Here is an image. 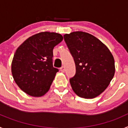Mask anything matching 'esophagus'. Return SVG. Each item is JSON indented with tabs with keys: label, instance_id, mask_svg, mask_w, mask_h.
Masks as SVG:
<instances>
[{
	"label": "esophagus",
	"instance_id": "1",
	"mask_svg": "<svg viewBox=\"0 0 128 128\" xmlns=\"http://www.w3.org/2000/svg\"><path fill=\"white\" fill-rule=\"evenodd\" d=\"M60 71L62 72H65V67H64V66H62V67L60 68Z\"/></svg>",
	"mask_w": 128,
	"mask_h": 128
}]
</instances>
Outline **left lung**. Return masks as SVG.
I'll use <instances>...</instances> for the list:
<instances>
[{
	"instance_id": "1",
	"label": "left lung",
	"mask_w": 128,
	"mask_h": 128,
	"mask_svg": "<svg viewBox=\"0 0 128 128\" xmlns=\"http://www.w3.org/2000/svg\"><path fill=\"white\" fill-rule=\"evenodd\" d=\"M63 37L76 65L75 75L70 78L72 90L81 98H96L114 76L112 54L99 39L87 32L76 31Z\"/></svg>"
}]
</instances>
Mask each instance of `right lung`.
Instances as JSON below:
<instances>
[{
  "label": "right lung",
  "instance_id": "obj_1",
  "mask_svg": "<svg viewBox=\"0 0 128 128\" xmlns=\"http://www.w3.org/2000/svg\"><path fill=\"white\" fill-rule=\"evenodd\" d=\"M62 40L60 34L40 32L28 38L16 49L11 72L16 83L26 94L40 97L49 90L59 71L53 66V48Z\"/></svg>",
  "mask_w": 128,
  "mask_h": 128
}]
</instances>
